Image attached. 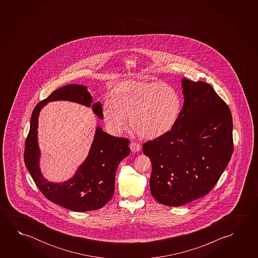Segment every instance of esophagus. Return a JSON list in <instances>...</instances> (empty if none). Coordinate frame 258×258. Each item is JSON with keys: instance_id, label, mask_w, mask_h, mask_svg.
<instances>
[{"instance_id": "1", "label": "esophagus", "mask_w": 258, "mask_h": 258, "mask_svg": "<svg viewBox=\"0 0 258 258\" xmlns=\"http://www.w3.org/2000/svg\"><path fill=\"white\" fill-rule=\"evenodd\" d=\"M130 148H131L132 152H140L141 150V146L140 144L136 143V142H131L130 144Z\"/></svg>"}]
</instances>
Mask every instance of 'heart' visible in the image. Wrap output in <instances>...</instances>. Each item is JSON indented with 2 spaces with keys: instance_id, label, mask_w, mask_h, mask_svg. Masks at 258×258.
Masks as SVG:
<instances>
[{
  "instance_id": "obj_1",
  "label": "heart",
  "mask_w": 258,
  "mask_h": 258,
  "mask_svg": "<svg viewBox=\"0 0 258 258\" xmlns=\"http://www.w3.org/2000/svg\"><path fill=\"white\" fill-rule=\"evenodd\" d=\"M182 109L181 96L172 86L161 82L127 81L115 87L111 100L103 102L102 114L112 133H121L130 116L131 127L152 140L173 130Z\"/></svg>"
}]
</instances>
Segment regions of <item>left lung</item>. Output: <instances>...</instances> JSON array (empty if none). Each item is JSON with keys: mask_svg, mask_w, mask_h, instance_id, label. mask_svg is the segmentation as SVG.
<instances>
[{"mask_svg": "<svg viewBox=\"0 0 258 258\" xmlns=\"http://www.w3.org/2000/svg\"><path fill=\"white\" fill-rule=\"evenodd\" d=\"M184 102L176 125L143 145L152 164L150 190L158 203L182 206L207 195L232 156V115L211 85L182 79Z\"/></svg>", "mask_w": 258, "mask_h": 258, "instance_id": "8db88e82", "label": "left lung"}]
</instances>
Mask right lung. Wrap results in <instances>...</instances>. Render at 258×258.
Listing matches in <instances>:
<instances>
[{"label":"right lung","instance_id":"right-lung-1","mask_svg":"<svg viewBox=\"0 0 258 258\" xmlns=\"http://www.w3.org/2000/svg\"><path fill=\"white\" fill-rule=\"evenodd\" d=\"M69 101L90 107L93 97L85 85H68L57 89L38 102L32 111L30 132L26 139L24 161L26 167L43 195L52 203L74 211L101 209L114 194L115 176L118 164L130 155V141L116 138L97 126L88 156L76 174L63 182H48L39 168L40 150L38 143V115L47 102ZM93 111L103 118L101 102L92 106Z\"/></svg>","mask_w":258,"mask_h":258}]
</instances>
